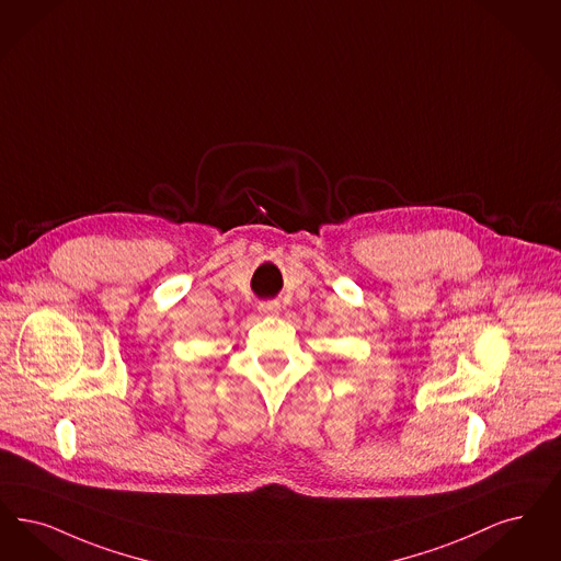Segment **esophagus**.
Segmentation results:
<instances>
[{
  "label": "esophagus",
  "instance_id": "1",
  "mask_svg": "<svg viewBox=\"0 0 561 561\" xmlns=\"http://www.w3.org/2000/svg\"><path fill=\"white\" fill-rule=\"evenodd\" d=\"M259 311L263 314H277L279 313V302L277 300H265L259 305Z\"/></svg>",
  "mask_w": 561,
  "mask_h": 561
}]
</instances>
